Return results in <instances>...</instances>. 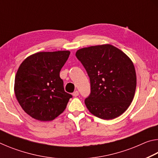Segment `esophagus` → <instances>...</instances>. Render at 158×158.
Masks as SVG:
<instances>
[{
	"label": "esophagus",
	"instance_id": "1",
	"mask_svg": "<svg viewBox=\"0 0 158 158\" xmlns=\"http://www.w3.org/2000/svg\"><path fill=\"white\" fill-rule=\"evenodd\" d=\"M79 91L78 90H76V91H74L73 93V95L74 96V97H77V96L79 95Z\"/></svg>",
	"mask_w": 158,
	"mask_h": 158
}]
</instances>
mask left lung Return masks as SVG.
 <instances>
[{"instance_id": "obj_1", "label": "left lung", "mask_w": 158, "mask_h": 158, "mask_svg": "<svg viewBox=\"0 0 158 158\" xmlns=\"http://www.w3.org/2000/svg\"><path fill=\"white\" fill-rule=\"evenodd\" d=\"M76 56L90 78V93L85 100L89 111L105 120L121 116L129 107L136 90L132 61L111 44L82 48Z\"/></svg>"}]
</instances>
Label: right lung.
I'll use <instances>...</instances> for the list:
<instances>
[{
	"instance_id": "right-lung-1",
	"label": "right lung",
	"mask_w": 158,
	"mask_h": 158,
	"mask_svg": "<svg viewBox=\"0 0 158 158\" xmlns=\"http://www.w3.org/2000/svg\"><path fill=\"white\" fill-rule=\"evenodd\" d=\"M70 52H38L21 64L15 80V93L21 108L33 118L49 121L65 110L73 95L64 90L60 71Z\"/></svg>"
}]
</instances>
